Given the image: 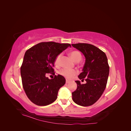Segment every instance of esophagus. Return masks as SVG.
Wrapping results in <instances>:
<instances>
[{
    "label": "esophagus",
    "instance_id": "1",
    "mask_svg": "<svg viewBox=\"0 0 131 131\" xmlns=\"http://www.w3.org/2000/svg\"><path fill=\"white\" fill-rule=\"evenodd\" d=\"M66 84H69V83H70V82L69 81V80H66Z\"/></svg>",
    "mask_w": 131,
    "mask_h": 131
}]
</instances>
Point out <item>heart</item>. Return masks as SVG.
I'll use <instances>...</instances> for the list:
<instances>
[{"label": "heart", "instance_id": "obj_1", "mask_svg": "<svg viewBox=\"0 0 131 131\" xmlns=\"http://www.w3.org/2000/svg\"><path fill=\"white\" fill-rule=\"evenodd\" d=\"M70 55L73 60L76 62H79V61H80L82 58L81 54L78 51H72V52H71L70 53ZM61 56H62L61 53L59 54L56 57V59H55L54 63L56 65L58 66L59 64V62H60V59H61ZM59 74L62 75V76L64 77L67 79H72L75 75H76L78 74V71L75 69L62 68L59 70Z\"/></svg>", "mask_w": 131, "mask_h": 131}]
</instances>
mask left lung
<instances>
[{
  "label": "left lung",
  "mask_w": 131,
  "mask_h": 131,
  "mask_svg": "<svg viewBox=\"0 0 131 131\" xmlns=\"http://www.w3.org/2000/svg\"><path fill=\"white\" fill-rule=\"evenodd\" d=\"M84 54L86 60L84 68L78 76L80 80L85 78L86 83L81 84L75 81L77 89L72 92L75 103L88 106L95 103L104 91L109 73V66L105 53L98 47L86 43L72 44Z\"/></svg>",
  "instance_id": "obj_1"
}]
</instances>
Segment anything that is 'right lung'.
Returning <instances> with one entry per match:
<instances>
[{
    "mask_svg": "<svg viewBox=\"0 0 131 131\" xmlns=\"http://www.w3.org/2000/svg\"><path fill=\"white\" fill-rule=\"evenodd\" d=\"M69 46V43L42 42L26 51L21 67L22 82L28 98L34 104L45 106L56 101L66 79L59 74L49 79L46 75H54L55 59Z\"/></svg>",
    "mask_w": 131,
    "mask_h": 131,
    "instance_id": "right-lung-1",
    "label": "right lung"
}]
</instances>
